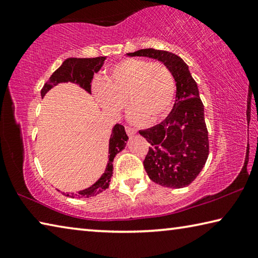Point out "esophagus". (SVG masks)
<instances>
[{
	"label": "esophagus",
	"instance_id": "1",
	"mask_svg": "<svg viewBox=\"0 0 258 258\" xmlns=\"http://www.w3.org/2000/svg\"><path fill=\"white\" fill-rule=\"evenodd\" d=\"M125 131H126V133H127L128 137H134V135L137 134V130H134L132 127H128V126H126Z\"/></svg>",
	"mask_w": 258,
	"mask_h": 258
}]
</instances>
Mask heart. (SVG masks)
I'll list each match as a JSON object with an SVG mask.
<instances>
[{"instance_id":"b5f03b06","label":"heart","mask_w":258,"mask_h":258,"mask_svg":"<svg viewBox=\"0 0 258 258\" xmlns=\"http://www.w3.org/2000/svg\"><path fill=\"white\" fill-rule=\"evenodd\" d=\"M92 91L100 107L111 115L118 116L127 100L133 123L145 119L154 123L171 109L175 81L164 63L130 58L109 68L103 81L94 83Z\"/></svg>"}]
</instances>
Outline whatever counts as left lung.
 I'll use <instances>...</instances> for the list:
<instances>
[{"instance_id":"obj_1","label":"left lung","mask_w":258,"mask_h":258,"mask_svg":"<svg viewBox=\"0 0 258 258\" xmlns=\"http://www.w3.org/2000/svg\"><path fill=\"white\" fill-rule=\"evenodd\" d=\"M128 56H148L163 62L176 83L175 103L160 124L139 133L150 143L143 166L151 181L165 187L189 185L204 168L209 154L204 104L189 66L167 51L142 49Z\"/></svg>"}]
</instances>
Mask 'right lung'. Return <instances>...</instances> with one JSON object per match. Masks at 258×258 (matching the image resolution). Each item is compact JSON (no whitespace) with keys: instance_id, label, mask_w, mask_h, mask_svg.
<instances>
[{"instance_id":"obj_1","label":"right lung","mask_w":258,"mask_h":258,"mask_svg":"<svg viewBox=\"0 0 258 258\" xmlns=\"http://www.w3.org/2000/svg\"><path fill=\"white\" fill-rule=\"evenodd\" d=\"M107 56H97V58H68L62 62V64L52 74L43 89L41 90L42 98L49 92L52 87L58 85L59 83L72 82L80 85L83 90L91 94V82L93 80V75L98 73L103 66L104 60ZM128 140L127 134L125 132L124 126L116 124L111 130V135L109 139V150H108V163L107 167L99 180L92 185L86 187L84 190L77 191L76 194H66L64 196L72 198H90L99 195L100 192L106 190L110 184V178L112 176L113 159L117 154L126 147V141Z\"/></svg>"}]
</instances>
